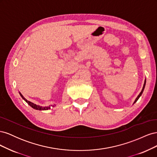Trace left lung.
Wrapping results in <instances>:
<instances>
[{
  "mask_svg": "<svg viewBox=\"0 0 157 157\" xmlns=\"http://www.w3.org/2000/svg\"><path fill=\"white\" fill-rule=\"evenodd\" d=\"M145 84H146V79L145 80V82H144V86H143V88H142V90H141V92L140 93V94L138 95V96H137V97L136 98V99H135V101H134V104L138 100V99L140 98V96H141V94H142V93H143V92H144V88H145Z\"/></svg>",
  "mask_w": 157,
  "mask_h": 157,
  "instance_id": "8db88e82",
  "label": "left lung"
}]
</instances>
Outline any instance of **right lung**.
<instances>
[{
  "label": "right lung",
  "instance_id": "1",
  "mask_svg": "<svg viewBox=\"0 0 157 157\" xmlns=\"http://www.w3.org/2000/svg\"><path fill=\"white\" fill-rule=\"evenodd\" d=\"M20 93V96H21V97L24 99V100L28 103V105H29L32 108H33V109H36V110H40V111H43V110H48V109H51V107L50 106H47V107H42V106H40V105H36V104H35V103H32V102H31V101H28L27 99H26L23 96V95L20 93V92H19ZM54 106H56V105H53L52 106V107H54Z\"/></svg>",
  "mask_w": 157,
  "mask_h": 157
}]
</instances>
